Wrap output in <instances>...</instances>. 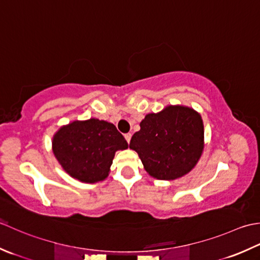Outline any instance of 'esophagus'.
I'll list each match as a JSON object with an SVG mask.
<instances>
[{"label":"esophagus","mask_w":260,"mask_h":260,"mask_svg":"<svg viewBox=\"0 0 260 260\" xmlns=\"http://www.w3.org/2000/svg\"><path fill=\"white\" fill-rule=\"evenodd\" d=\"M131 137H132V135H131V134H126V135H124V138H125V140H126V142H128V144H130Z\"/></svg>","instance_id":"obj_1"}]
</instances>
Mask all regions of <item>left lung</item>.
<instances>
[{
    "label": "left lung",
    "instance_id": "1",
    "mask_svg": "<svg viewBox=\"0 0 260 260\" xmlns=\"http://www.w3.org/2000/svg\"><path fill=\"white\" fill-rule=\"evenodd\" d=\"M129 147L138 153L151 177L161 181L183 177L202 156V116L185 105H167L160 112L145 116Z\"/></svg>",
    "mask_w": 260,
    "mask_h": 260
}]
</instances>
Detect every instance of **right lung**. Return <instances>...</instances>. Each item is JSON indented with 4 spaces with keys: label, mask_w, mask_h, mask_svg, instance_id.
<instances>
[{
    "label": "right lung",
    "mask_w": 260,
    "mask_h": 260,
    "mask_svg": "<svg viewBox=\"0 0 260 260\" xmlns=\"http://www.w3.org/2000/svg\"><path fill=\"white\" fill-rule=\"evenodd\" d=\"M52 152L63 171L82 183L109 176L115 152L128 148L113 123L91 118L61 125L51 140Z\"/></svg>",
    "instance_id": "add662e5"
}]
</instances>
